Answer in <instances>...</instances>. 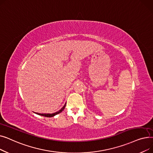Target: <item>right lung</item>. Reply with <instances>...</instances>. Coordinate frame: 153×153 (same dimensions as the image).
<instances>
[{
	"mask_svg": "<svg viewBox=\"0 0 153 153\" xmlns=\"http://www.w3.org/2000/svg\"><path fill=\"white\" fill-rule=\"evenodd\" d=\"M66 104L65 105H64V107L60 110H59L58 111H57V112H56V113H54V114H38V115H42V116H43V117H54V115H57V114H59V113H61V111H62V110L64 109V108H65V107H66Z\"/></svg>",
	"mask_w": 153,
	"mask_h": 153,
	"instance_id": "obj_1",
	"label": "right lung"
}]
</instances>
